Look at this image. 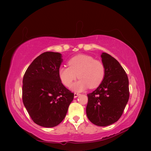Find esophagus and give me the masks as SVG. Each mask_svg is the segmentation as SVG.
Returning <instances> with one entry per match:
<instances>
[{
  "mask_svg": "<svg viewBox=\"0 0 151 151\" xmlns=\"http://www.w3.org/2000/svg\"><path fill=\"white\" fill-rule=\"evenodd\" d=\"M80 95H81V94L78 93H74V97L76 98V97H77L78 96H79Z\"/></svg>",
  "mask_w": 151,
  "mask_h": 151,
  "instance_id": "esophagus-1",
  "label": "esophagus"
}]
</instances>
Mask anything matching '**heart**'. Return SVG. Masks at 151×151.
<instances>
[{
  "label": "heart",
  "instance_id": "1",
  "mask_svg": "<svg viewBox=\"0 0 151 151\" xmlns=\"http://www.w3.org/2000/svg\"><path fill=\"white\" fill-rule=\"evenodd\" d=\"M67 66H61L58 76L61 82L67 88L71 87L76 78H81L73 86L75 91H82L88 88H94L100 85L105 77L106 67L103 62L93 57L80 54L68 61Z\"/></svg>",
  "mask_w": 151,
  "mask_h": 151
}]
</instances>
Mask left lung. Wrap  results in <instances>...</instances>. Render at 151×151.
I'll return each instance as SVG.
<instances>
[{"label":"left lung","mask_w":151,"mask_h":151,"mask_svg":"<svg viewBox=\"0 0 151 151\" xmlns=\"http://www.w3.org/2000/svg\"><path fill=\"white\" fill-rule=\"evenodd\" d=\"M101 58L106 75L99 87L88 94L86 114L92 123L106 127L117 121L123 114L129 99V82L117 60L106 52Z\"/></svg>","instance_id":"8db88e82"}]
</instances>
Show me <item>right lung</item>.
I'll use <instances>...</instances> for the list:
<instances>
[{"mask_svg": "<svg viewBox=\"0 0 151 151\" xmlns=\"http://www.w3.org/2000/svg\"><path fill=\"white\" fill-rule=\"evenodd\" d=\"M62 54L45 52L35 59L22 80V102L35 123L54 127L65 118L74 93L61 82L58 70Z\"/></svg>", "mask_w": 151, "mask_h": 151, "instance_id": "right-lung-1", "label": "right lung"}]
</instances>
